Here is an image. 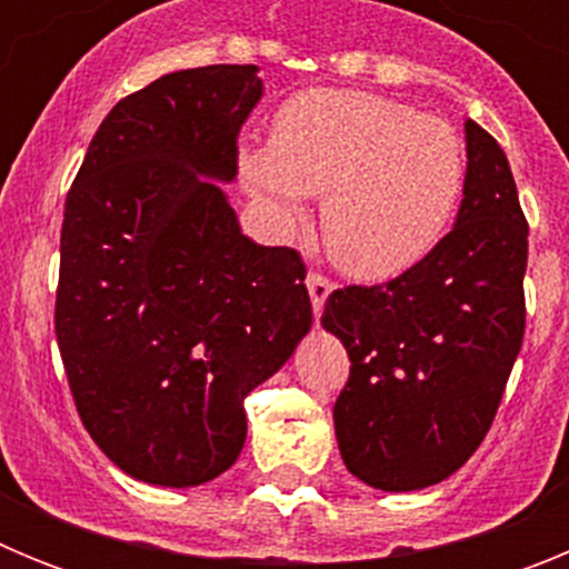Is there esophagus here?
Instances as JSON below:
<instances>
[{"label": "esophagus", "mask_w": 569, "mask_h": 569, "mask_svg": "<svg viewBox=\"0 0 569 569\" xmlns=\"http://www.w3.org/2000/svg\"><path fill=\"white\" fill-rule=\"evenodd\" d=\"M305 284H308L310 301H313V313H316V319H319L321 308H325V301H328V296L333 293V281L325 279L321 273H308Z\"/></svg>", "instance_id": "1"}]
</instances>
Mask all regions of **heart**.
<instances>
[{
    "label": "heart",
    "mask_w": 569,
    "mask_h": 569,
    "mask_svg": "<svg viewBox=\"0 0 569 569\" xmlns=\"http://www.w3.org/2000/svg\"><path fill=\"white\" fill-rule=\"evenodd\" d=\"M241 182L279 230L321 193V230L347 273L413 268L453 222L467 153L453 124L359 90H308L276 113L270 148L239 153Z\"/></svg>",
    "instance_id": "1"
}]
</instances>
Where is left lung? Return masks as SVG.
Returning <instances> with one entry per match:
<instances>
[{
	"label": "left lung",
	"instance_id": "obj_1",
	"mask_svg": "<svg viewBox=\"0 0 569 569\" xmlns=\"http://www.w3.org/2000/svg\"><path fill=\"white\" fill-rule=\"evenodd\" d=\"M465 199L453 230L373 288L333 290L321 328L350 356L336 399L339 453L376 490L453 476L499 410L525 336L527 222L510 162L467 119Z\"/></svg>",
	"mask_w": 569,
	"mask_h": 569
}]
</instances>
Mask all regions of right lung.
<instances>
[{
    "label": "right lung",
    "mask_w": 569,
    "mask_h": 569,
    "mask_svg": "<svg viewBox=\"0 0 569 569\" xmlns=\"http://www.w3.org/2000/svg\"><path fill=\"white\" fill-rule=\"evenodd\" d=\"M264 84L256 64L176 70L99 124L64 202L57 341L90 439L148 485L239 459L244 396L310 333L305 264L241 233L224 184Z\"/></svg>",
    "instance_id": "obj_1"
}]
</instances>
